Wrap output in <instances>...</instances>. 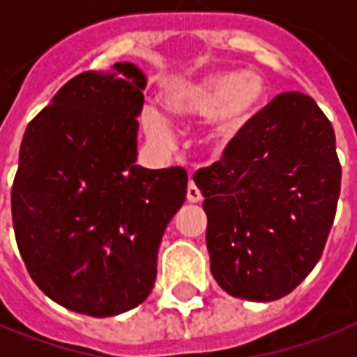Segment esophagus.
<instances>
[{"label": "esophagus", "instance_id": "34e87169", "mask_svg": "<svg viewBox=\"0 0 357 357\" xmlns=\"http://www.w3.org/2000/svg\"><path fill=\"white\" fill-rule=\"evenodd\" d=\"M187 201H189V203H201V201H203V195H201L199 187L193 183V179H191L189 185H187Z\"/></svg>", "mask_w": 357, "mask_h": 357}]
</instances>
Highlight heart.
Listing matches in <instances>:
<instances>
[{
    "mask_svg": "<svg viewBox=\"0 0 357 357\" xmlns=\"http://www.w3.org/2000/svg\"><path fill=\"white\" fill-rule=\"evenodd\" d=\"M266 100V83L259 73L222 71L195 83L176 84L166 92V108L174 118H208L201 143L213 154L224 153L251 123ZM143 126L151 141L168 144L172 127L156 109L144 114Z\"/></svg>",
    "mask_w": 357,
    "mask_h": 357,
    "instance_id": "b5f03b06",
    "label": "heart"
}]
</instances>
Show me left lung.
Masks as SVG:
<instances>
[{"instance_id": "8db88e82", "label": "left lung", "mask_w": 357, "mask_h": 357, "mask_svg": "<svg viewBox=\"0 0 357 357\" xmlns=\"http://www.w3.org/2000/svg\"><path fill=\"white\" fill-rule=\"evenodd\" d=\"M335 129L315 100L284 92L218 162L195 172L211 273L230 296L274 301L323 255L340 195Z\"/></svg>"}]
</instances>
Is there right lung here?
<instances>
[{"label":"right lung","mask_w":357,"mask_h":357,"mask_svg":"<svg viewBox=\"0 0 357 357\" xmlns=\"http://www.w3.org/2000/svg\"><path fill=\"white\" fill-rule=\"evenodd\" d=\"M144 84L127 61L77 75L19 151L11 214L26 271L48 298L91 317L149 298L164 230L185 201L183 168L135 164Z\"/></svg>","instance_id":"obj_1"}]
</instances>
